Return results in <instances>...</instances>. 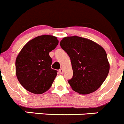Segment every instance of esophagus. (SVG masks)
Returning <instances> with one entry per match:
<instances>
[{
  "label": "esophagus",
  "mask_w": 124,
  "mask_h": 124,
  "mask_svg": "<svg viewBox=\"0 0 124 124\" xmlns=\"http://www.w3.org/2000/svg\"><path fill=\"white\" fill-rule=\"evenodd\" d=\"M63 69H61L59 70V73H61V74L63 73Z\"/></svg>",
  "instance_id": "34e87169"
}]
</instances>
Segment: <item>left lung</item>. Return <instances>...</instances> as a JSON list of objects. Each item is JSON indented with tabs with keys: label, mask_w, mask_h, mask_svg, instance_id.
<instances>
[{
	"label": "left lung",
	"mask_w": 124,
	"mask_h": 124,
	"mask_svg": "<svg viewBox=\"0 0 124 124\" xmlns=\"http://www.w3.org/2000/svg\"><path fill=\"white\" fill-rule=\"evenodd\" d=\"M60 45L71 60L73 75L68 82L72 89L80 94L98 89L109 71L105 49L92 40L77 36L63 38Z\"/></svg>",
	"instance_id": "left-lung-1"
}]
</instances>
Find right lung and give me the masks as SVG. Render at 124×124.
I'll return each mask as SVG.
<instances>
[{
	"label": "right lung",
	"instance_id": "right-lung-1",
	"mask_svg": "<svg viewBox=\"0 0 124 124\" xmlns=\"http://www.w3.org/2000/svg\"><path fill=\"white\" fill-rule=\"evenodd\" d=\"M59 43L54 36L40 35L25 44L16 59L17 78L25 89L35 94L48 91L57 71L51 68L49 52Z\"/></svg>",
	"mask_w": 124,
	"mask_h": 124
}]
</instances>
